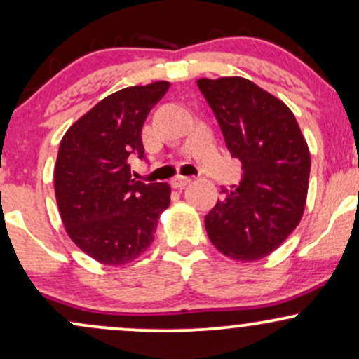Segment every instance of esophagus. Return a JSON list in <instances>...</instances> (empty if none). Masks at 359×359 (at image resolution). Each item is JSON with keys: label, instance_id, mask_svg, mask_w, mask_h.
Wrapping results in <instances>:
<instances>
[{"label": "esophagus", "instance_id": "1", "mask_svg": "<svg viewBox=\"0 0 359 359\" xmlns=\"http://www.w3.org/2000/svg\"><path fill=\"white\" fill-rule=\"evenodd\" d=\"M191 177H184V175H177L174 180H172V187L174 189H184L185 185L191 182Z\"/></svg>", "mask_w": 359, "mask_h": 359}]
</instances>
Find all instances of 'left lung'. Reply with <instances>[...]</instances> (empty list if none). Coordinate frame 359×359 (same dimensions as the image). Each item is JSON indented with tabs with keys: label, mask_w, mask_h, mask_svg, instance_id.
Masks as SVG:
<instances>
[{
	"label": "left lung",
	"mask_w": 359,
	"mask_h": 359,
	"mask_svg": "<svg viewBox=\"0 0 359 359\" xmlns=\"http://www.w3.org/2000/svg\"><path fill=\"white\" fill-rule=\"evenodd\" d=\"M229 154L241 162L238 187L221 189L205 216L217 251L236 262L269 257L299 226L307 203L311 151L290 108L245 77L197 81Z\"/></svg>",
	"instance_id": "1"
}]
</instances>
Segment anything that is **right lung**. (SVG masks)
Wrapping results in <instances>:
<instances>
[{"mask_svg": "<svg viewBox=\"0 0 359 359\" xmlns=\"http://www.w3.org/2000/svg\"><path fill=\"white\" fill-rule=\"evenodd\" d=\"M170 82L109 94L65 131L53 189L60 219L79 250L102 265H126L154 241L170 185L131 179L130 155L143 156L142 128Z\"/></svg>", "mask_w": 359, "mask_h": 359, "instance_id": "obj_1", "label": "right lung"}]
</instances>
